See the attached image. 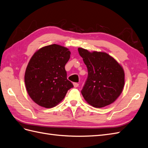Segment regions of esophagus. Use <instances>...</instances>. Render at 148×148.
I'll use <instances>...</instances> for the list:
<instances>
[{
    "label": "esophagus",
    "instance_id": "34e87169",
    "mask_svg": "<svg viewBox=\"0 0 148 148\" xmlns=\"http://www.w3.org/2000/svg\"><path fill=\"white\" fill-rule=\"evenodd\" d=\"M73 86L75 88H77L79 86V84L78 83H73Z\"/></svg>",
    "mask_w": 148,
    "mask_h": 148
}]
</instances>
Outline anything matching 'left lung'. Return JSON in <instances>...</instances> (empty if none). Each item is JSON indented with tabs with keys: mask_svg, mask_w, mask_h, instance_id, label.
<instances>
[{
	"mask_svg": "<svg viewBox=\"0 0 148 148\" xmlns=\"http://www.w3.org/2000/svg\"><path fill=\"white\" fill-rule=\"evenodd\" d=\"M78 50L88 69V77L81 91L84 99L97 108L112 104L124 86L122 66L106 52H90L80 47Z\"/></svg>",
	"mask_w": 148,
	"mask_h": 148,
	"instance_id": "1",
	"label": "left lung"
}]
</instances>
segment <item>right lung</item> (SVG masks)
Returning a JSON list of instances; mask_svg holds the SVG:
<instances>
[{
    "label": "right lung",
    "instance_id": "right-lung-1",
    "mask_svg": "<svg viewBox=\"0 0 148 148\" xmlns=\"http://www.w3.org/2000/svg\"><path fill=\"white\" fill-rule=\"evenodd\" d=\"M70 57L68 49L57 44L36 52L26 67V88L35 103L52 108L64 99L73 84L66 78L65 65Z\"/></svg>",
    "mask_w": 148,
    "mask_h": 148
}]
</instances>
